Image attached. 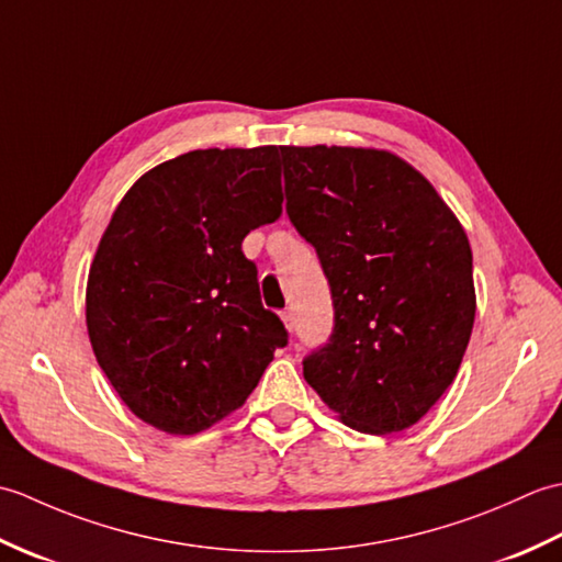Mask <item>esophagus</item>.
<instances>
[{"mask_svg":"<svg viewBox=\"0 0 562 562\" xmlns=\"http://www.w3.org/2000/svg\"><path fill=\"white\" fill-rule=\"evenodd\" d=\"M280 316L284 321V326H288V330H292L294 328V316H292L290 308H284V312H280Z\"/></svg>","mask_w":562,"mask_h":562,"instance_id":"1","label":"esophagus"}]
</instances>
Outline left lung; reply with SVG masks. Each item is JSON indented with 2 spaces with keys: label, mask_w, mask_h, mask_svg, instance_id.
<instances>
[{
  "label": "left lung",
  "mask_w": 562,
  "mask_h": 562,
  "mask_svg": "<svg viewBox=\"0 0 562 562\" xmlns=\"http://www.w3.org/2000/svg\"><path fill=\"white\" fill-rule=\"evenodd\" d=\"M288 217L324 268L333 330L304 379L369 435L415 425L459 372L475 318L469 238L413 166L379 149L280 147Z\"/></svg>",
  "instance_id": "obj_1"
}]
</instances>
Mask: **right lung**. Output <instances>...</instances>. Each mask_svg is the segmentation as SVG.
<instances>
[{
    "mask_svg": "<svg viewBox=\"0 0 562 562\" xmlns=\"http://www.w3.org/2000/svg\"><path fill=\"white\" fill-rule=\"evenodd\" d=\"M280 210L278 147L195 149L127 190L91 262L87 328L139 420L202 432L244 405L288 345L241 250Z\"/></svg>",
    "mask_w": 562,
    "mask_h": 562,
    "instance_id": "1",
    "label": "right lung"
}]
</instances>
